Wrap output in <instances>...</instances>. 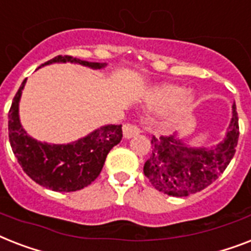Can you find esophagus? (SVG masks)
I'll return each instance as SVG.
<instances>
[{
  "instance_id": "1",
  "label": "esophagus",
  "mask_w": 251,
  "mask_h": 251,
  "mask_svg": "<svg viewBox=\"0 0 251 251\" xmlns=\"http://www.w3.org/2000/svg\"><path fill=\"white\" fill-rule=\"evenodd\" d=\"M140 132V129L136 125H134V124H125L124 125V136L125 138H132V136L138 135Z\"/></svg>"
}]
</instances>
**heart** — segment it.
Here are the masks:
<instances>
[{
    "mask_svg": "<svg viewBox=\"0 0 251 251\" xmlns=\"http://www.w3.org/2000/svg\"><path fill=\"white\" fill-rule=\"evenodd\" d=\"M195 97L179 85H161L154 87L147 97V105L153 111H166L170 108V119L183 115L192 105Z\"/></svg>",
    "mask_w": 251,
    "mask_h": 251,
    "instance_id": "obj_1",
    "label": "heart"
}]
</instances>
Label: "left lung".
I'll return each instance as SVG.
<instances>
[{
	"instance_id": "left-lung-1",
	"label": "left lung",
	"mask_w": 251,
	"mask_h": 251,
	"mask_svg": "<svg viewBox=\"0 0 251 251\" xmlns=\"http://www.w3.org/2000/svg\"><path fill=\"white\" fill-rule=\"evenodd\" d=\"M232 109L225 140L211 148H189L175 135L152 136V153L143 168L151 184L169 196L185 197L218 179L235 156L240 135L235 104Z\"/></svg>"
}]
</instances>
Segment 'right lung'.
<instances>
[{
  "label": "right lung",
  "mask_w": 251,
  "mask_h": 251,
  "mask_svg": "<svg viewBox=\"0 0 251 251\" xmlns=\"http://www.w3.org/2000/svg\"><path fill=\"white\" fill-rule=\"evenodd\" d=\"M78 63L91 68L104 64L58 55L45 64ZM42 64V66H45ZM26 78L14 97L9 111V139L24 173L32 180L56 192H75L99 176L109 151L121 142L122 125H107L71 144L41 143L26 135L19 121V100Z\"/></svg>",
  "instance_id": "right-lung-1"
}]
</instances>
